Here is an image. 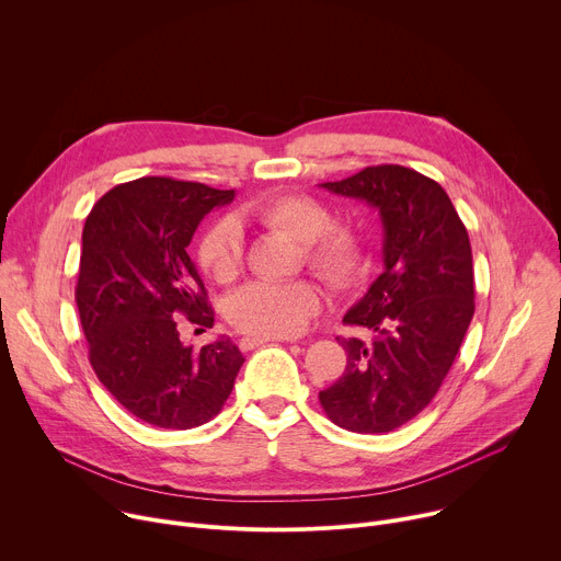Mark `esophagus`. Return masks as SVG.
I'll use <instances>...</instances> for the list:
<instances>
[{
  "label": "esophagus",
  "mask_w": 561,
  "mask_h": 561,
  "mask_svg": "<svg viewBox=\"0 0 561 561\" xmlns=\"http://www.w3.org/2000/svg\"><path fill=\"white\" fill-rule=\"evenodd\" d=\"M270 341H285V339H276V336H242L238 341V345H240V350H254V347H259L263 343H270Z\"/></svg>",
  "instance_id": "34e87169"
}]
</instances>
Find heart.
I'll list each match as a JSON object with an SVG mask.
<instances>
[{
    "mask_svg": "<svg viewBox=\"0 0 561 561\" xmlns=\"http://www.w3.org/2000/svg\"><path fill=\"white\" fill-rule=\"evenodd\" d=\"M247 214L261 225L283 231L300 242L307 265L334 287L352 285L367 267V242L350 225H336L334 211L307 194H280L249 207ZM198 263L203 272L220 283H233L244 267V242L231 218L214 222L201 238ZM323 302L312 280L252 283L229 300V321L247 334L296 336Z\"/></svg>",
    "mask_w": 561,
    "mask_h": 561,
    "instance_id": "1",
    "label": "heart"
}]
</instances>
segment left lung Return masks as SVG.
Instances as JSON below:
<instances>
[{
  "mask_svg": "<svg viewBox=\"0 0 561 561\" xmlns=\"http://www.w3.org/2000/svg\"><path fill=\"white\" fill-rule=\"evenodd\" d=\"M321 186L377 207L383 222V274L343 323L371 332L341 339L343 377L319 394L325 414L350 432H392L439 392L474 314L468 231L439 182L377 164Z\"/></svg>",
  "mask_w": 561,
  "mask_h": 561,
  "instance_id": "left-lung-1",
  "label": "left lung"
}]
</instances>
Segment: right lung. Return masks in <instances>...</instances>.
Segmentation results:
<instances>
[{
	"instance_id": "obj_1",
	"label": "right lung",
	"mask_w": 561,
	"mask_h": 561,
	"mask_svg": "<svg viewBox=\"0 0 561 561\" xmlns=\"http://www.w3.org/2000/svg\"><path fill=\"white\" fill-rule=\"evenodd\" d=\"M231 201L233 190L153 175L113 186L87 216L76 302L89 360L115 401L149 425L211 421L244 363L225 336L201 350L180 341L182 321L214 325L186 247L201 220Z\"/></svg>"
}]
</instances>
